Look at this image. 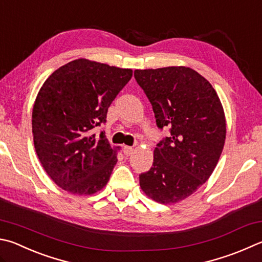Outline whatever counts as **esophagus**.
<instances>
[{"mask_svg": "<svg viewBox=\"0 0 262 262\" xmlns=\"http://www.w3.org/2000/svg\"><path fill=\"white\" fill-rule=\"evenodd\" d=\"M122 151H123V155H125V156H130L133 154V151H134V147L128 146V145H123Z\"/></svg>", "mask_w": 262, "mask_h": 262, "instance_id": "obj_1", "label": "esophagus"}]
</instances>
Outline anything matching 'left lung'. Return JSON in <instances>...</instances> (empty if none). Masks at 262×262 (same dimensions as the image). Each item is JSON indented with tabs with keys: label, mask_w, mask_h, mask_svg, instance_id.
Wrapping results in <instances>:
<instances>
[{
	"label": "left lung",
	"mask_w": 262,
	"mask_h": 262,
	"mask_svg": "<svg viewBox=\"0 0 262 262\" xmlns=\"http://www.w3.org/2000/svg\"><path fill=\"white\" fill-rule=\"evenodd\" d=\"M154 108L157 125L170 134L157 145L154 165L140 175L152 201L175 204L210 179L226 141V117L215 89L187 66L135 70Z\"/></svg>",
	"instance_id": "left-lung-1"
}]
</instances>
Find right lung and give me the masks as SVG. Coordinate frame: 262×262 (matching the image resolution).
<instances>
[{
  "label": "right lung",
  "instance_id": "1",
  "mask_svg": "<svg viewBox=\"0 0 262 262\" xmlns=\"http://www.w3.org/2000/svg\"><path fill=\"white\" fill-rule=\"evenodd\" d=\"M132 75L130 69L79 58L42 84L32 112L33 141L42 167L65 191L88 196L106 185L119 146L111 147L103 133L95 137L92 129L105 122Z\"/></svg>",
  "mask_w": 262,
  "mask_h": 262
}]
</instances>
